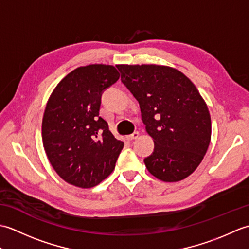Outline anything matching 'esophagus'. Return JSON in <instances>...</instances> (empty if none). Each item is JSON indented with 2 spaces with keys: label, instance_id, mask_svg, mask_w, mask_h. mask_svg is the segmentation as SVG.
<instances>
[{
  "label": "esophagus",
  "instance_id": "esophagus-1",
  "mask_svg": "<svg viewBox=\"0 0 249 249\" xmlns=\"http://www.w3.org/2000/svg\"><path fill=\"white\" fill-rule=\"evenodd\" d=\"M138 137H139V133H138V131H135V133L127 136V137H126V138H127L128 140H135V139L138 138Z\"/></svg>",
  "mask_w": 249,
  "mask_h": 249
}]
</instances>
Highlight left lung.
I'll return each mask as SVG.
<instances>
[{
  "label": "left lung",
  "mask_w": 249,
  "mask_h": 249,
  "mask_svg": "<svg viewBox=\"0 0 249 249\" xmlns=\"http://www.w3.org/2000/svg\"><path fill=\"white\" fill-rule=\"evenodd\" d=\"M121 80L138 100L142 122L154 140L144 158L147 170L163 182L190 176L211 141V116L195 84L176 68L116 65Z\"/></svg>",
  "instance_id": "left-lung-1"
}]
</instances>
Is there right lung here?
Listing matches in <instances>:
<instances>
[{"instance_id":"right-lung-1","label":"right lung","mask_w":249,"mask_h":249,"mask_svg":"<svg viewBox=\"0 0 249 249\" xmlns=\"http://www.w3.org/2000/svg\"><path fill=\"white\" fill-rule=\"evenodd\" d=\"M112 65L81 66L57 84L47 103L41 135L55 172L73 186H96L113 171L124 143L99 116L102 94L119 80Z\"/></svg>"}]
</instances>
